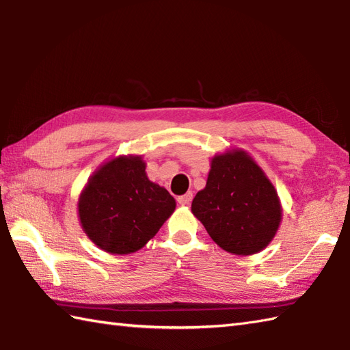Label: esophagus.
Segmentation results:
<instances>
[{
  "instance_id": "obj_1",
  "label": "esophagus",
  "mask_w": 350,
  "mask_h": 350,
  "mask_svg": "<svg viewBox=\"0 0 350 350\" xmlns=\"http://www.w3.org/2000/svg\"><path fill=\"white\" fill-rule=\"evenodd\" d=\"M191 199H193V193L189 191V193H185V195L178 198V204H180V205H190Z\"/></svg>"
}]
</instances>
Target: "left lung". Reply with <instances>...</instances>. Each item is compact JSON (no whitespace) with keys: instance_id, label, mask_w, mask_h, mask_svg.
I'll return each mask as SVG.
<instances>
[{"instance_id":"obj_1","label":"left lung","mask_w":350,"mask_h":350,"mask_svg":"<svg viewBox=\"0 0 350 350\" xmlns=\"http://www.w3.org/2000/svg\"><path fill=\"white\" fill-rule=\"evenodd\" d=\"M191 213L217 245L241 256L263 250L282 221L277 190L243 150L214 155L206 185L193 199Z\"/></svg>"}]
</instances>
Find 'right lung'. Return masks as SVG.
Masks as SVG:
<instances>
[{"mask_svg":"<svg viewBox=\"0 0 350 350\" xmlns=\"http://www.w3.org/2000/svg\"><path fill=\"white\" fill-rule=\"evenodd\" d=\"M145 167L141 155H120L100 166L81 193L82 229L107 253L141 250L175 211V199L148 180Z\"/></svg>","mask_w":350,"mask_h":350,"instance_id":"obj_1","label":"right lung"}]
</instances>
